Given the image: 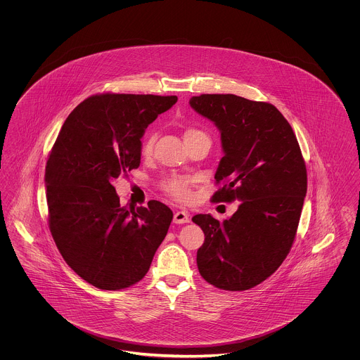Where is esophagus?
Masks as SVG:
<instances>
[{
  "instance_id": "34e87169",
  "label": "esophagus",
  "mask_w": 360,
  "mask_h": 360,
  "mask_svg": "<svg viewBox=\"0 0 360 360\" xmlns=\"http://www.w3.org/2000/svg\"><path fill=\"white\" fill-rule=\"evenodd\" d=\"M190 221V219H188V212H185V210H176L175 213H174V223L175 224H186Z\"/></svg>"
}]
</instances>
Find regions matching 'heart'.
Returning <instances> with one entry per match:
<instances>
[{"mask_svg": "<svg viewBox=\"0 0 360 360\" xmlns=\"http://www.w3.org/2000/svg\"><path fill=\"white\" fill-rule=\"evenodd\" d=\"M195 136H206V135L202 131L195 129V128H188L185 131V134H184L185 141L188 140V139H191V137ZM155 140H156V135H155L154 132H150L146 136L143 144H141V154H143V156H150V155L153 154ZM162 188L169 195H172V198H175L178 201H185V200H188V195H190L188 182L185 179H182V178H178V176H170L166 181H163Z\"/></svg>", "mask_w": 360, "mask_h": 360, "instance_id": "obj_1", "label": "heart"}]
</instances>
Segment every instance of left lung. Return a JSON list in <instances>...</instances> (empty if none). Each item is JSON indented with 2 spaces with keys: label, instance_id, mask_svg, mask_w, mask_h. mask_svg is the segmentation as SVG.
<instances>
[{
  "label": "left lung",
  "instance_id": "left-lung-1",
  "mask_svg": "<svg viewBox=\"0 0 360 360\" xmlns=\"http://www.w3.org/2000/svg\"><path fill=\"white\" fill-rule=\"evenodd\" d=\"M190 105L221 132L224 156L214 179L223 186L212 200L240 201L223 223L210 214L191 219L205 233L198 271L214 288L248 290L290 252L308 188L305 160L290 124L271 103L201 94Z\"/></svg>",
  "mask_w": 360,
  "mask_h": 360
}]
</instances>
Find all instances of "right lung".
I'll return each mask as SVG.
<instances>
[{
    "instance_id": "obj_1",
    "label": "right lung",
    "mask_w": 360,
    "mask_h": 360,
    "mask_svg": "<svg viewBox=\"0 0 360 360\" xmlns=\"http://www.w3.org/2000/svg\"><path fill=\"white\" fill-rule=\"evenodd\" d=\"M176 96L96 94L62 125L46 165L49 226L70 267L90 285L120 290L144 278L172 224L169 206L120 205L113 179L140 165L148 124Z\"/></svg>"
}]
</instances>
